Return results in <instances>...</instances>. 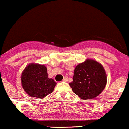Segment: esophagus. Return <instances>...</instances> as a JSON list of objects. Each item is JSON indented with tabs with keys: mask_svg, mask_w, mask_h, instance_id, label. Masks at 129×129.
Segmentation results:
<instances>
[{
	"mask_svg": "<svg viewBox=\"0 0 129 129\" xmlns=\"http://www.w3.org/2000/svg\"><path fill=\"white\" fill-rule=\"evenodd\" d=\"M68 77L67 76H66V77H64V78H63V82H67L68 81Z\"/></svg>",
	"mask_w": 129,
	"mask_h": 129,
	"instance_id": "34e87169",
	"label": "esophagus"
}]
</instances>
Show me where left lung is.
I'll use <instances>...</instances> for the list:
<instances>
[{
  "label": "left lung",
  "mask_w": 129,
  "mask_h": 129,
  "mask_svg": "<svg viewBox=\"0 0 129 129\" xmlns=\"http://www.w3.org/2000/svg\"><path fill=\"white\" fill-rule=\"evenodd\" d=\"M73 80L70 85L73 92L82 100L92 99L98 96L107 82L103 66L89 59L75 68Z\"/></svg>",
  "instance_id": "obj_1"
}]
</instances>
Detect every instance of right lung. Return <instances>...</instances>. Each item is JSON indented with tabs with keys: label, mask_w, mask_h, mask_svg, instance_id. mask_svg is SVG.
<instances>
[{
	"label": "right lung",
	"mask_w": 129,
	"mask_h": 129,
	"mask_svg": "<svg viewBox=\"0 0 129 129\" xmlns=\"http://www.w3.org/2000/svg\"><path fill=\"white\" fill-rule=\"evenodd\" d=\"M21 84L32 97L43 98L52 93L56 83L53 79L48 78L47 70L44 65L31 63L22 73Z\"/></svg>",
	"instance_id": "1"
}]
</instances>
